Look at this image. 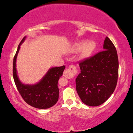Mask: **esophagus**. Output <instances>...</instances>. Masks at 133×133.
<instances>
[{"label": "esophagus", "mask_w": 133, "mask_h": 133, "mask_svg": "<svg viewBox=\"0 0 133 133\" xmlns=\"http://www.w3.org/2000/svg\"><path fill=\"white\" fill-rule=\"evenodd\" d=\"M77 69L74 65H70L68 69L65 70L64 72L63 76L64 77H67V78L71 79L73 77H74V76H76V74H77Z\"/></svg>", "instance_id": "34e87169"}]
</instances>
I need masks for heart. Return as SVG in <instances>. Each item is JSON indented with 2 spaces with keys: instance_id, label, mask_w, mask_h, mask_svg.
I'll use <instances>...</instances> for the list:
<instances>
[{
  "instance_id": "obj_1",
  "label": "heart",
  "mask_w": 133,
  "mask_h": 133,
  "mask_svg": "<svg viewBox=\"0 0 133 133\" xmlns=\"http://www.w3.org/2000/svg\"><path fill=\"white\" fill-rule=\"evenodd\" d=\"M96 44L94 41H88L86 42L84 41H79L76 42L72 47V51L74 52H77L81 51V56L82 57H87L93 52L95 50Z\"/></svg>"
}]
</instances>
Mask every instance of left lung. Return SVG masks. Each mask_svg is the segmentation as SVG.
<instances>
[{
  "mask_svg": "<svg viewBox=\"0 0 133 133\" xmlns=\"http://www.w3.org/2000/svg\"><path fill=\"white\" fill-rule=\"evenodd\" d=\"M103 49L79 63L81 72L76 79V91L82 101L89 106L104 103L117 84L118 57L115 46L108 37Z\"/></svg>",
  "mask_w": 133,
  "mask_h": 133,
  "instance_id": "1",
  "label": "left lung"
}]
</instances>
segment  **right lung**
Returning <instances> with one entry per match:
<instances>
[{"instance_id": "obj_1", "label": "right lung", "mask_w": 133, "mask_h": 133, "mask_svg": "<svg viewBox=\"0 0 133 133\" xmlns=\"http://www.w3.org/2000/svg\"><path fill=\"white\" fill-rule=\"evenodd\" d=\"M27 36L21 41L13 61V77L17 88L24 100L30 106L38 109H47L56 104L59 99L58 81L61 77L65 65L51 68L42 79L34 84L22 83L17 75L16 60L21 44Z\"/></svg>"}]
</instances>
